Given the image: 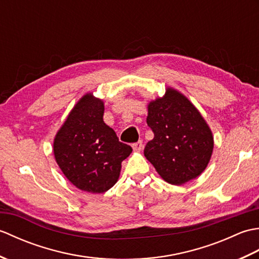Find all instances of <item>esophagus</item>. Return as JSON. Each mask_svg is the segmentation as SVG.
Instances as JSON below:
<instances>
[{
    "label": "esophagus",
    "instance_id": "esophagus-1",
    "mask_svg": "<svg viewBox=\"0 0 259 259\" xmlns=\"http://www.w3.org/2000/svg\"><path fill=\"white\" fill-rule=\"evenodd\" d=\"M133 148L135 151H141L142 148H144V145H142V141L139 140L138 142H136V144L133 145Z\"/></svg>",
    "mask_w": 259,
    "mask_h": 259
}]
</instances>
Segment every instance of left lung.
<instances>
[{"label": "left lung", "mask_w": 259, "mask_h": 259, "mask_svg": "<svg viewBox=\"0 0 259 259\" xmlns=\"http://www.w3.org/2000/svg\"><path fill=\"white\" fill-rule=\"evenodd\" d=\"M147 123L155 137L145 156L163 180L180 186L206 169L213 148L211 130L184 95L167 88L162 98L148 104Z\"/></svg>", "instance_id": "obj_1"}]
</instances>
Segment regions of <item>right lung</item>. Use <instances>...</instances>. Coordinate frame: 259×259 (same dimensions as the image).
<instances>
[{
    "instance_id": "1",
    "label": "right lung",
    "mask_w": 259,
    "mask_h": 259,
    "mask_svg": "<svg viewBox=\"0 0 259 259\" xmlns=\"http://www.w3.org/2000/svg\"><path fill=\"white\" fill-rule=\"evenodd\" d=\"M100 99L87 93L75 104L53 142L56 161L80 190L102 194L117 183L121 162L133 148L104 123Z\"/></svg>"
}]
</instances>
